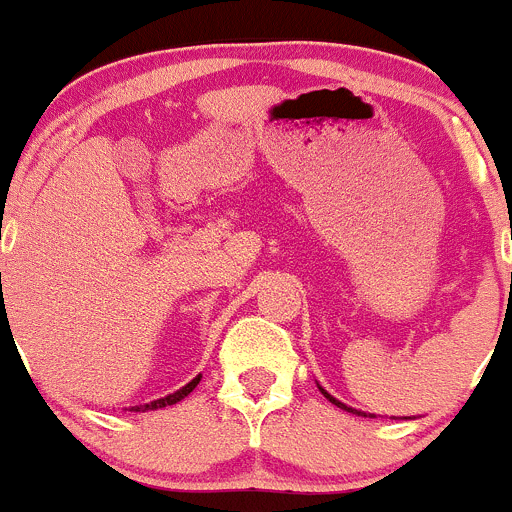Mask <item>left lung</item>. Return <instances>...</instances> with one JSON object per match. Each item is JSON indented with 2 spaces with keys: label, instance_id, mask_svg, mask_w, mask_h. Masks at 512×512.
I'll return each mask as SVG.
<instances>
[{
  "label": "left lung",
  "instance_id": "obj_1",
  "mask_svg": "<svg viewBox=\"0 0 512 512\" xmlns=\"http://www.w3.org/2000/svg\"><path fill=\"white\" fill-rule=\"evenodd\" d=\"M318 391H321L323 393V396H326L328 398V401H331L333 403V406H338V408H343V411H348V413H356V416H366V413H361V411H356V408H351V406H346V403H341V401H336V398H333L331 396V393H328V391H323V388L321 386H318ZM373 418V416H371Z\"/></svg>",
  "mask_w": 512,
  "mask_h": 512
}]
</instances>
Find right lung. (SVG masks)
Listing matches in <instances>:
<instances>
[{
  "label": "right lung",
  "mask_w": 512,
  "mask_h": 512,
  "mask_svg": "<svg viewBox=\"0 0 512 512\" xmlns=\"http://www.w3.org/2000/svg\"><path fill=\"white\" fill-rule=\"evenodd\" d=\"M199 381H201V376H196L194 381H189V383H186L184 388H179V391H176V393H169V396H164V398H156V401H151V403H144V406H134V408H131V411H156V408L174 406V403L184 401V398L189 396V393L194 391L196 386H199Z\"/></svg>",
  "instance_id": "add662e5"
}]
</instances>
